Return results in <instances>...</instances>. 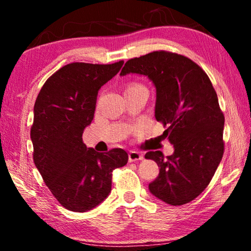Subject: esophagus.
I'll return each instance as SVG.
<instances>
[{"mask_svg":"<svg viewBox=\"0 0 251 251\" xmlns=\"http://www.w3.org/2000/svg\"><path fill=\"white\" fill-rule=\"evenodd\" d=\"M143 159V155L141 152L138 151H129L128 154V160L129 163H133V161H138V160H142Z\"/></svg>","mask_w":251,"mask_h":251,"instance_id":"34e87169","label":"esophagus"}]
</instances>
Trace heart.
Instances as JSON below:
<instances>
[{"instance_id": "heart-1", "label": "heart", "mask_w": 251, "mask_h": 251, "mask_svg": "<svg viewBox=\"0 0 251 251\" xmlns=\"http://www.w3.org/2000/svg\"><path fill=\"white\" fill-rule=\"evenodd\" d=\"M134 87H138V85H129V86L127 87V90H129V88H134Z\"/></svg>"}]
</instances>
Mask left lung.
<instances>
[{"mask_svg":"<svg viewBox=\"0 0 251 251\" xmlns=\"http://www.w3.org/2000/svg\"><path fill=\"white\" fill-rule=\"evenodd\" d=\"M147 76L156 88L155 117L167 129L171 156L148 151L159 175L148 188L164 202L180 206L194 201L209 184L224 155L225 117L209 77L188 57L157 50L125 63L121 72Z\"/></svg>","mask_w":251,"mask_h":251,"instance_id":"obj_1","label":"left lung"}]
</instances>
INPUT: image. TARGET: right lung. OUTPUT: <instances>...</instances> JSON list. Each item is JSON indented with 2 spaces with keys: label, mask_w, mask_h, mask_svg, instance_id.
Here are the masks:
<instances>
[{
  "label": "right lung",
  "mask_w": 251,
  "mask_h": 251,
  "mask_svg": "<svg viewBox=\"0 0 251 251\" xmlns=\"http://www.w3.org/2000/svg\"><path fill=\"white\" fill-rule=\"evenodd\" d=\"M123 64L71 63L50 76L37 95L31 128L34 164L53 196L71 211L99 206L112 189L114 169L128 161L122 148L103 154L87 148L82 138L94 118L99 91Z\"/></svg>",
  "instance_id": "add662e5"
}]
</instances>
